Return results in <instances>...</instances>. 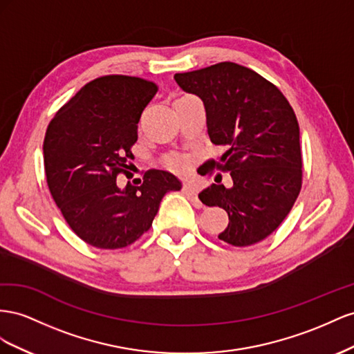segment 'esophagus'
Returning a JSON list of instances; mask_svg holds the SVG:
<instances>
[{"label": "esophagus", "instance_id": "34e87169", "mask_svg": "<svg viewBox=\"0 0 354 354\" xmlns=\"http://www.w3.org/2000/svg\"><path fill=\"white\" fill-rule=\"evenodd\" d=\"M183 193L189 198V200H193V201H196V205L200 207L201 206V203L198 201V197H197V187L194 185V184H191V183H185L184 185H183Z\"/></svg>", "mask_w": 354, "mask_h": 354}]
</instances>
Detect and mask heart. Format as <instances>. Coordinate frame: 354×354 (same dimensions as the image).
<instances>
[{
	"instance_id": "heart-1",
	"label": "heart",
	"mask_w": 354,
	"mask_h": 354,
	"mask_svg": "<svg viewBox=\"0 0 354 354\" xmlns=\"http://www.w3.org/2000/svg\"><path fill=\"white\" fill-rule=\"evenodd\" d=\"M169 165H170V167H174V169H183L185 166V161L183 158H175V160H171Z\"/></svg>"
}]
</instances>
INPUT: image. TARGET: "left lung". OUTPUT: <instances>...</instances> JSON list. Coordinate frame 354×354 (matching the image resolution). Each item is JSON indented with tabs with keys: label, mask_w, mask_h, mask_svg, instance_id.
Here are the masks:
<instances>
[{
	"label": "left lung",
	"mask_w": 354,
	"mask_h": 354,
	"mask_svg": "<svg viewBox=\"0 0 354 354\" xmlns=\"http://www.w3.org/2000/svg\"><path fill=\"white\" fill-rule=\"evenodd\" d=\"M175 80L203 100L212 144L227 148L203 166L230 171L233 184H212L198 194L203 205L228 214V227L218 239L237 248L255 245L283 222L301 191L294 109L274 84L234 62L175 74Z\"/></svg>",
	"instance_id": "left-lung-1"
}]
</instances>
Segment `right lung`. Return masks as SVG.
Wrapping results in <instances>:
<instances>
[{
    "label": "right lung",
    "mask_w": 354,
    "mask_h": 354,
    "mask_svg": "<svg viewBox=\"0 0 354 354\" xmlns=\"http://www.w3.org/2000/svg\"><path fill=\"white\" fill-rule=\"evenodd\" d=\"M157 84L130 75H104L87 83L60 108L46 130L47 185L71 230L97 249H121L153 225L161 198L179 191L170 171L149 169L138 184L130 174L132 147L144 108Z\"/></svg>",
    "instance_id": "add662e5"
}]
</instances>
